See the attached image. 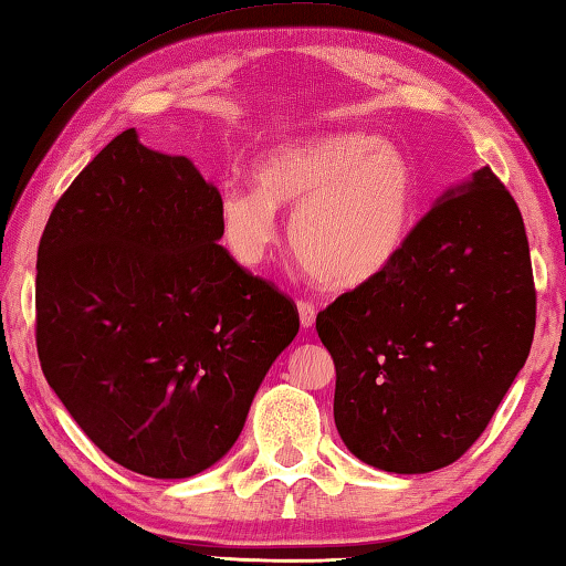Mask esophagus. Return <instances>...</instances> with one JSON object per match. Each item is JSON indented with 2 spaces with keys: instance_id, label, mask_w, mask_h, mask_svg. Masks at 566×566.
Masks as SVG:
<instances>
[{
  "instance_id": "34e87169",
  "label": "esophagus",
  "mask_w": 566,
  "mask_h": 566,
  "mask_svg": "<svg viewBox=\"0 0 566 566\" xmlns=\"http://www.w3.org/2000/svg\"><path fill=\"white\" fill-rule=\"evenodd\" d=\"M296 310H300L302 327L304 329L314 327V319H317V306H314L312 302H306V300H300V302H296Z\"/></svg>"
}]
</instances>
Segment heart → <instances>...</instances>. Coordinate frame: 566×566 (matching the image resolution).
<instances>
[{
	"label": "heart",
	"mask_w": 566,
	"mask_h": 566,
	"mask_svg": "<svg viewBox=\"0 0 566 566\" xmlns=\"http://www.w3.org/2000/svg\"><path fill=\"white\" fill-rule=\"evenodd\" d=\"M256 187L219 197V237L254 270L276 242V207H296L290 244L324 290H357L385 274L407 247L419 187L405 151L367 132H327L272 147Z\"/></svg>",
	"instance_id": "1"
}]
</instances>
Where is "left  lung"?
I'll return each instance as SVG.
<instances>
[{"instance_id":"obj_1","label":"left lung","mask_w":566,"mask_h":566,"mask_svg":"<svg viewBox=\"0 0 566 566\" xmlns=\"http://www.w3.org/2000/svg\"><path fill=\"white\" fill-rule=\"evenodd\" d=\"M534 324L522 212L482 167L411 227L385 274L317 314L344 444L397 474L457 462L524 367Z\"/></svg>"}]
</instances>
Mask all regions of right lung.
I'll use <instances>...</instances> for the list:
<instances>
[{
    "instance_id": "1",
    "label": "right lung",
    "mask_w": 566,
    "mask_h": 566,
    "mask_svg": "<svg viewBox=\"0 0 566 566\" xmlns=\"http://www.w3.org/2000/svg\"><path fill=\"white\" fill-rule=\"evenodd\" d=\"M219 191L187 157L114 137L54 205L36 252V352L112 462L185 479L242 432L296 304L219 244Z\"/></svg>"
}]
</instances>
